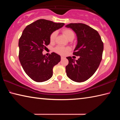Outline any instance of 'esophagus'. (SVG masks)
<instances>
[{
	"instance_id": "esophagus-1",
	"label": "esophagus",
	"mask_w": 120,
	"mask_h": 120,
	"mask_svg": "<svg viewBox=\"0 0 120 120\" xmlns=\"http://www.w3.org/2000/svg\"><path fill=\"white\" fill-rule=\"evenodd\" d=\"M65 58L64 57V56H61V59H64Z\"/></svg>"
}]
</instances>
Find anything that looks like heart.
Returning a JSON list of instances; mask_svg holds the SVG:
<instances>
[{
	"mask_svg": "<svg viewBox=\"0 0 120 120\" xmlns=\"http://www.w3.org/2000/svg\"><path fill=\"white\" fill-rule=\"evenodd\" d=\"M62 32L64 35L68 39H70V38L75 37V33L71 30L68 29V28H65L62 30ZM56 35H57V32L56 31L53 32L51 34L50 36V40L51 43H53L55 41ZM71 50L69 47H64L62 46H58L54 49V51L57 53L61 54V55H66L67 54L68 51Z\"/></svg>",
	"mask_w": 120,
	"mask_h": 120,
	"instance_id": "1",
	"label": "heart"
}]
</instances>
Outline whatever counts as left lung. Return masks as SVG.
Wrapping results in <instances>:
<instances>
[{
  "label": "left lung",
  "mask_w": 120,
  "mask_h": 120,
  "mask_svg": "<svg viewBox=\"0 0 120 120\" xmlns=\"http://www.w3.org/2000/svg\"><path fill=\"white\" fill-rule=\"evenodd\" d=\"M66 27L71 28L77 36V44L73 54L79 56L77 60L67 57V76L77 82H85L96 72L102 59L104 45L98 32L82 23H70Z\"/></svg>",
  "instance_id": "left-lung-1"
}]
</instances>
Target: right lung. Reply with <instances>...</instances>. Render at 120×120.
I'll return each mask as SVG.
<instances>
[{
    "label": "right lung",
    "instance_id": "add662e5",
    "mask_svg": "<svg viewBox=\"0 0 120 120\" xmlns=\"http://www.w3.org/2000/svg\"><path fill=\"white\" fill-rule=\"evenodd\" d=\"M64 25L40 19L24 30L19 42V60L24 71L35 82H43L50 79L53 68L60 61V56L56 53L46 56L42 52L50 43L51 34Z\"/></svg>",
    "mask_w": 120,
    "mask_h": 120
}]
</instances>
